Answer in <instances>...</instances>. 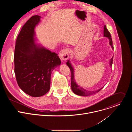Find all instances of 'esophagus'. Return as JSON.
Returning <instances> with one entry per match:
<instances>
[{
	"label": "esophagus",
	"instance_id": "obj_1",
	"mask_svg": "<svg viewBox=\"0 0 132 132\" xmlns=\"http://www.w3.org/2000/svg\"><path fill=\"white\" fill-rule=\"evenodd\" d=\"M59 56L61 61H65L67 60L69 57V49L66 48L62 50L59 53Z\"/></svg>",
	"mask_w": 132,
	"mask_h": 132
}]
</instances>
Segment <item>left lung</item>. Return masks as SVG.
Instances as JSON below:
<instances>
[{"instance_id":"obj_1","label":"left lung","mask_w":132,"mask_h":132,"mask_svg":"<svg viewBox=\"0 0 132 132\" xmlns=\"http://www.w3.org/2000/svg\"><path fill=\"white\" fill-rule=\"evenodd\" d=\"M103 36L104 37H107L109 40V44L111 45V47L112 49H113V43H112V40L111 38V36L110 34V33L109 32V31L108 30V29H106V26L104 25V30H103ZM113 57H112L110 60V66L111 67H112V63H113ZM67 65L69 67V68H70V71H71V89L72 91H73V92L76 94L78 96H90L92 95H93V94H95L97 92H98L99 91H100L103 87H102V88L97 90H95V91H88L85 89H84L82 87L78 86L76 81H75V76H74V69L72 67V66H71V63H70V61L69 60H68L67 62L66 63Z\"/></svg>"}]
</instances>
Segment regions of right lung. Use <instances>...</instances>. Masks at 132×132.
Masks as SVG:
<instances>
[{"instance_id": "1", "label": "right lung", "mask_w": 132, "mask_h": 132, "mask_svg": "<svg viewBox=\"0 0 132 132\" xmlns=\"http://www.w3.org/2000/svg\"><path fill=\"white\" fill-rule=\"evenodd\" d=\"M39 15L31 17L22 27L15 42L14 72L18 86L27 95L41 97L50 89L52 71L61 63L58 55L35 43V27Z\"/></svg>"}]
</instances>
